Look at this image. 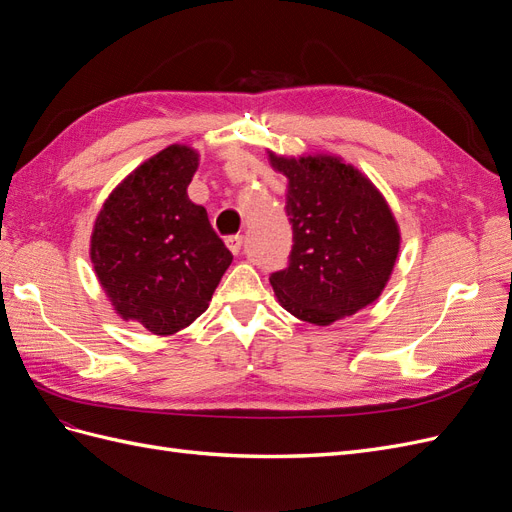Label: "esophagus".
<instances>
[{
	"instance_id": "esophagus-1",
	"label": "esophagus",
	"mask_w": 512,
	"mask_h": 512,
	"mask_svg": "<svg viewBox=\"0 0 512 512\" xmlns=\"http://www.w3.org/2000/svg\"><path fill=\"white\" fill-rule=\"evenodd\" d=\"M226 245H228V250H230L232 254H239V252H241V245H243V237H241V235L226 237Z\"/></svg>"
}]
</instances>
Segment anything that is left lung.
Wrapping results in <instances>:
<instances>
[{
    "instance_id": "left-lung-1",
    "label": "left lung",
    "mask_w": 512,
    "mask_h": 512,
    "mask_svg": "<svg viewBox=\"0 0 512 512\" xmlns=\"http://www.w3.org/2000/svg\"><path fill=\"white\" fill-rule=\"evenodd\" d=\"M269 162L288 179L286 213L292 252L269 282L280 305L316 327L352 316L374 303L393 273L399 226L380 190L342 158H286Z\"/></svg>"
}]
</instances>
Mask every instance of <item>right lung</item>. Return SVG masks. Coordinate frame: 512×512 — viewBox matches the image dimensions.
<instances>
[{"label": "right lung", "instance_id": "add662e5", "mask_svg": "<svg viewBox=\"0 0 512 512\" xmlns=\"http://www.w3.org/2000/svg\"><path fill=\"white\" fill-rule=\"evenodd\" d=\"M196 168V149L168 145L117 185L91 232V265L108 301L156 335L190 327L232 262L205 207L188 198Z\"/></svg>", "mask_w": 512, "mask_h": 512}]
</instances>
